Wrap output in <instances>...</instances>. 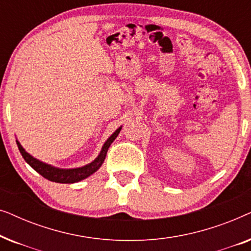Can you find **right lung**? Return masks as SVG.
Segmentation results:
<instances>
[{
	"label": "right lung",
	"mask_w": 251,
	"mask_h": 251,
	"mask_svg": "<svg viewBox=\"0 0 251 251\" xmlns=\"http://www.w3.org/2000/svg\"><path fill=\"white\" fill-rule=\"evenodd\" d=\"M122 126H120L119 129L115 130V132L112 133V136L106 140L104 145L101 147L100 153L92 162L85 164L83 167L80 168H73V169H60V168H56L51 164L44 163L42 161L35 159V157L30 155L29 153H27L25 149L20 145V143L17 140V145L22 153V155L27 163L33 168L34 170L37 171L41 176L47 178L48 180L54 181V183H61V184H73L77 183V181L83 180L89 176H91L92 174H95L99 168L101 167V164L104 163V160L107 154L108 147L111 146V144L114 142V139L118 137L119 132L121 131Z\"/></svg>",
	"instance_id": "right-lung-1"
}]
</instances>
